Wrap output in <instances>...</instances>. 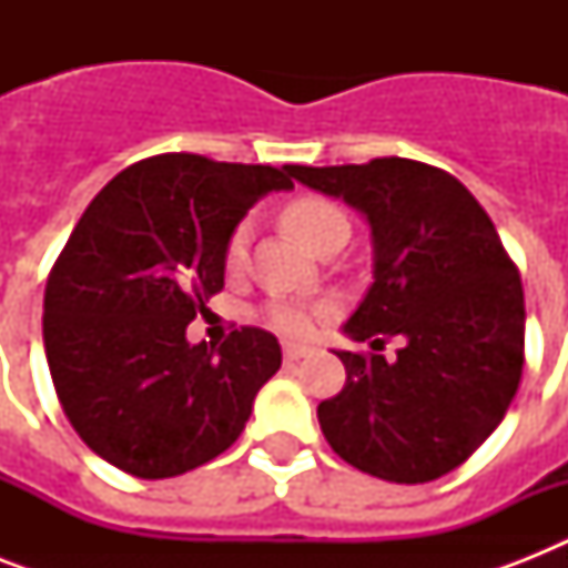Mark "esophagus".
I'll use <instances>...</instances> for the list:
<instances>
[{
  "mask_svg": "<svg viewBox=\"0 0 568 568\" xmlns=\"http://www.w3.org/2000/svg\"><path fill=\"white\" fill-rule=\"evenodd\" d=\"M312 347L310 345H297V342H285L283 345V356L288 359V363H297V359H303V356H310Z\"/></svg>",
  "mask_w": 568,
  "mask_h": 568,
  "instance_id": "34e87169",
  "label": "esophagus"
}]
</instances>
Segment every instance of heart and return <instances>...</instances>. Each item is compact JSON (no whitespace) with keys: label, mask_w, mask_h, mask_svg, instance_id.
<instances>
[{"label":"heart","mask_w":568,"mask_h":568,"mask_svg":"<svg viewBox=\"0 0 568 568\" xmlns=\"http://www.w3.org/2000/svg\"><path fill=\"white\" fill-rule=\"evenodd\" d=\"M283 226L292 232L294 239H301L306 247L321 250L329 239L347 235V214L338 209L327 196L303 194L294 196L283 205ZM250 247V221H239L226 235L223 244V267L235 274L247 262ZM267 324L280 333H306L312 324V310L306 303L292 301V297H276L265 306Z\"/></svg>","instance_id":"b5f03b06"}]
</instances>
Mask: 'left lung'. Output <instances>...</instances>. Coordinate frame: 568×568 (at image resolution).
Returning a JSON list of instances; mask_svg holds the SVG:
<instances>
[{"instance_id":"8db88e82","label":"left lung","mask_w":568,"mask_h":568,"mask_svg":"<svg viewBox=\"0 0 568 568\" xmlns=\"http://www.w3.org/2000/svg\"><path fill=\"white\" fill-rule=\"evenodd\" d=\"M372 223L374 283L345 324L356 342L397 336V359L336 351L345 388L318 404L329 448L365 475L427 484L463 466L501 424L525 365L519 267L471 191L413 159L303 168Z\"/></svg>"}]
</instances>
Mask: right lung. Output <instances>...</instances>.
<instances>
[{
	"label": "right lung",
	"mask_w": 568,
	"mask_h": 568,
	"mask_svg": "<svg viewBox=\"0 0 568 568\" xmlns=\"http://www.w3.org/2000/svg\"><path fill=\"white\" fill-rule=\"evenodd\" d=\"M271 164L164 153L93 196L49 271L43 347L67 422L105 463L144 480L185 475L239 439L283 354L262 327L217 351L185 327L223 288V244L267 191Z\"/></svg>",
	"instance_id": "1"
}]
</instances>
